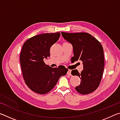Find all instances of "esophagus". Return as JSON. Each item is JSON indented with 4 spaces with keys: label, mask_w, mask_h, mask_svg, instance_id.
<instances>
[{
    "label": "esophagus",
    "mask_w": 120,
    "mask_h": 120,
    "mask_svg": "<svg viewBox=\"0 0 120 120\" xmlns=\"http://www.w3.org/2000/svg\"><path fill=\"white\" fill-rule=\"evenodd\" d=\"M71 70H68V72H67V74L68 75H70V76H71Z\"/></svg>",
    "instance_id": "esophagus-1"
}]
</instances>
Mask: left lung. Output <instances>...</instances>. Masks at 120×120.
Returning a JSON list of instances; mask_svg holds the SVG:
<instances>
[{
	"label": "left lung",
	"mask_w": 120,
	"mask_h": 120,
	"mask_svg": "<svg viewBox=\"0 0 120 120\" xmlns=\"http://www.w3.org/2000/svg\"><path fill=\"white\" fill-rule=\"evenodd\" d=\"M61 34L64 39L72 45L74 54L71 60L82 61L84 69L82 71L78 72L77 69L71 71L72 75L78 76L81 80L80 85L75 89L81 94H90L98 88L104 71L103 46L96 38L89 33L62 32Z\"/></svg>",
	"instance_id": "left-lung-1"
}]
</instances>
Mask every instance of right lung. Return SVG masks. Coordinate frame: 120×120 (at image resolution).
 <instances>
[{
	"label": "right lung",
	"instance_id": "right-lung-1",
	"mask_svg": "<svg viewBox=\"0 0 120 120\" xmlns=\"http://www.w3.org/2000/svg\"><path fill=\"white\" fill-rule=\"evenodd\" d=\"M60 36V32L39 34L28 39L22 47L20 62L23 78L27 86L38 94L49 92L68 70L64 66L50 67L43 61L50 56V48Z\"/></svg>",
	"mask_w": 120,
	"mask_h": 120
}]
</instances>
